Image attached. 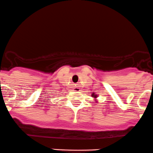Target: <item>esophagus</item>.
I'll use <instances>...</instances> for the list:
<instances>
[{
    "instance_id": "1",
    "label": "esophagus",
    "mask_w": 153,
    "mask_h": 153,
    "mask_svg": "<svg viewBox=\"0 0 153 153\" xmlns=\"http://www.w3.org/2000/svg\"><path fill=\"white\" fill-rule=\"evenodd\" d=\"M75 91H79L78 88H75Z\"/></svg>"
}]
</instances>
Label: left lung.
<instances>
[{"instance_id": "obj_1", "label": "left lung", "mask_w": 153, "mask_h": 153, "mask_svg": "<svg viewBox=\"0 0 153 153\" xmlns=\"http://www.w3.org/2000/svg\"><path fill=\"white\" fill-rule=\"evenodd\" d=\"M92 97H97V95H94V94H92Z\"/></svg>"}]
</instances>
